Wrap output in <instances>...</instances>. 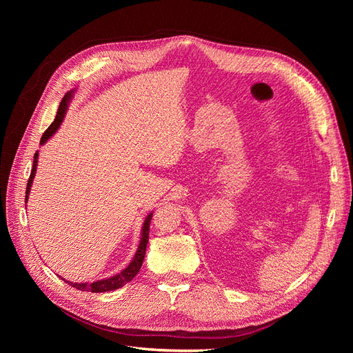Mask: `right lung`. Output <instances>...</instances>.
I'll use <instances>...</instances> for the list:
<instances>
[{"label":"right lung","mask_w":353,"mask_h":353,"mask_svg":"<svg viewBox=\"0 0 353 353\" xmlns=\"http://www.w3.org/2000/svg\"><path fill=\"white\" fill-rule=\"evenodd\" d=\"M73 94H74V90L66 92L65 97H63L60 105H59V110H57V114H56V119L54 122H52L48 130L44 132V135L41 137V145H44L50 138L56 134V131L60 128L63 119H65V114L68 112V108H69V103L70 100L73 99ZM37 166H38V152L35 153L34 156V166H32V170H30V176L28 179V187H26V199H25V203H28V197H29V193H30V187H32V183H34V178H35V174H37ZM152 216H153V212L148 213V215L145 216L144 222H143V228H141V239H140V244H138V249L134 254L132 261L130 262V265L126 266V268L123 271H121L119 274H116L113 276H109V279H104V280H97L94 283H72V281H66L68 284H70L72 287L78 288V290L81 292H91V293H103V292H112V290H116V288H121L122 285H125L126 283H130L134 276L140 272V268L141 265L144 262V256H145V249H147V243H148V231H150V222H152Z\"/></svg>","instance_id":"obj_1"}]
</instances>
